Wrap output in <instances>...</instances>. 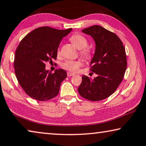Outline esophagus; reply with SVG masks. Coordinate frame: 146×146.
<instances>
[{"label": "esophagus", "instance_id": "obj_1", "mask_svg": "<svg viewBox=\"0 0 146 146\" xmlns=\"http://www.w3.org/2000/svg\"><path fill=\"white\" fill-rule=\"evenodd\" d=\"M67 75H68V77H71V76L75 75V74L73 73H71V72H68V73H67Z\"/></svg>", "mask_w": 146, "mask_h": 146}]
</instances>
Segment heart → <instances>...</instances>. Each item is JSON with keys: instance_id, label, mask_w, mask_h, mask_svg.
Masks as SVG:
<instances>
[{"instance_id": "heart-1", "label": "heart", "mask_w": 146, "mask_h": 146, "mask_svg": "<svg viewBox=\"0 0 146 146\" xmlns=\"http://www.w3.org/2000/svg\"><path fill=\"white\" fill-rule=\"evenodd\" d=\"M70 40L75 47L80 49V53L83 57L86 58H88L91 56V50L87 47L88 42L87 39L80 34H75L71 37ZM57 54H60L59 48L57 50ZM82 66V62L80 60H68L64 62L62 65V67L66 70L76 72L78 69Z\"/></svg>"}]
</instances>
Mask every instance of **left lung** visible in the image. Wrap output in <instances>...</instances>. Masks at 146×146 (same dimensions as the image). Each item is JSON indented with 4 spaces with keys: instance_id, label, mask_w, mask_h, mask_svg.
I'll list each match as a JSON object with an SVG mask.
<instances>
[{
    "instance_id": "1",
    "label": "left lung",
    "mask_w": 146,
    "mask_h": 146,
    "mask_svg": "<svg viewBox=\"0 0 146 146\" xmlns=\"http://www.w3.org/2000/svg\"><path fill=\"white\" fill-rule=\"evenodd\" d=\"M82 32L96 43L90 70L97 77L92 79L83 75L78 92L88 100H103L114 93L123 80L127 68L125 50L116 34L102 27L94 25Z\"/></svg>"
}]
</instances>
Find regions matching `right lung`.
<instances>
[{
    "instance_id": "obj_1",
    "label": "right lung",
    "mask_w": 146,
    "mask_h": 146,
    "mask_svg": "<svg viewBox=\"0 0 146 146\" xmlns=\"http://www.w3.org/2000/svg\"><path fill=\"white\" fill-rule=\"evenodd\" d=\"M71 30L38 28L28 34L18 45L15 73L20 86L31 98L44 101L58 94L61 83L67 77L66 71L58 69L52 73L45 69V63L56 59L60 43Z\"/></svg>"
}]
</instances>
